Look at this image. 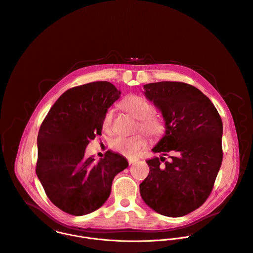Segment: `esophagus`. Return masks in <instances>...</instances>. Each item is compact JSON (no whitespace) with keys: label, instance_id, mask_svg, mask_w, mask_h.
<instances>
[{"label":"esophagus","instance_id":"obj_1","mask_svg":"<svg viewBox=\"0 0 253 253\" xmlns=\"http://www.w3.org/2000/svg\"><path fill=\"white\" fill-rule=\"evenodd\" d=\"M136 162H137V160H136V159H128V163H129V165L134 164V163H136Z\"/></svg>","mask_w":253,"mask_h":253}]
</instances>
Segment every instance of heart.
<instances>
[{"instance_id": "heart-1", "label": "heart", "mask_w": 253, "mask_h": 253, "mask_svg": "<svg viewBox=\"0 0 253 253\" xmlns=\"http://www.w3.org/2000/svg\"><path fill=\"white\" fill-rule=\"evenodd\" d=\"M121 106L130 112L134 117L139 119V128L147 135L157 137L161 135L165 129L163 120L155 115L153 104L146 98L139 95H130L126 97ZM113 119V109L108 108L102 118V128L104 131H110ZM145 138L138 134L130 137L117 136L110 141V148L126 157L136 156L140 149L145 145Z\"/></svg>"}]
</instances>
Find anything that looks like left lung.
Masks as SVG:
<instances>
[{
    "mask_svg": "<svg viewBox=\"0 0 253 253\" xmlns=\"http://www.w3.org/2000/svg\"><path fill=\"white\" fill-rule=\"evenodd\" d=\"M144 89L162 112L166 132L152 149L162 156L147 161L150 172L140 193L157 213L182 217L199 208L213 189L223 161V122L211 100L193 85L159 82ZM168 154L169 161L163 157Z\"/></svg>",
    "mask_w": 253,
    "mask_h": 253,
    "instance_id": "8db88e82",
    "label": "left lung"
}]
</instances>
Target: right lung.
<instances>
[{"mask_svg": "<svg viewBox=\"0 0 253 253\" xmlns=\"http://www.w3.org/2000/svg\"><path fill=\"white\" fill-rule=\"evenodd\" d=\"M120 91L109 82H93L65 91L43 120L38 137L36 174L50 201L62 211L84 216L108 199L113 178L127 160L107 151L94 162L85 158L89 140L101 135L105 111Z\"/></svg>", "mask_w": 253, "mask_h": 253, "instance_id": "1", "label": "right lung"}]
</instances>
